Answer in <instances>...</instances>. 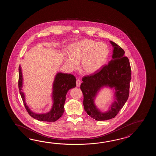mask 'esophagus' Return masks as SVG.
<instances>
[{"instance_id": "34e87169", "label": "esophagus", "mask_w": 156, "mask_h": 156, "mask_svg": "<svg viewBox=\"0 0 156 156\" xmlns=\"http://www.w3.org/2000/svg\"><path fill=\"white\" fill-rule=\"evenodd\" d=\"M81 81L80 80H76V86L78 87H80V85H81Z\"/></svg>"}]
</instances>
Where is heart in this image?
I'll list each match as a JSON object with an SVG mask.
<instances>
[{
  "instance_id": "b5f03b06",
  "label": "heart",
  "mask_w": 156,
  "mask_h": 156,
  "mask_svg": "<svg viewBox=\"0 0 156 156\" xmlns=\"http://www.w3.org/2000/svg\"><path fill=\"white\" fill-rule=\"evenodd\" d=\"M69 55L64 56V62L71 71L76 70L79 63L87 74L98 72L105 65L109 55V49L105 43L85 39L75 42L69 47Z\"/></svg>"
}]
</instances>
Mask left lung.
<instances>
[{"mask_svg":"<svg viewBox=\"0 0 156 156\" xmlns=\"http://www.w3.org/2000/svg\"><path fill=\"white\" fill-rule=\"evenodd\" d=\"M113 47L112 59L108 65L96 73L83 77L80 88L83 95V105L86 113L93 119L101 121L114 118L123 108L129 97L131 68L124 51L117 44L110 41ZM104 87L113 90L116 99L105 112L96 106L94 100Z\"/></svg>","mask_w":156,"mask_h":156,"instance_id":"obj_1","label":"left lung"}]
</instances>
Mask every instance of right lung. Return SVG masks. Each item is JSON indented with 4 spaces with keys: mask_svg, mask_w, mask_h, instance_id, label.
<instances>
[{
    "mask_svg": "<svg viewBox=\"0 0 156 156\" xmlns=\"http://www.w3.org/2000/svg\"><path fill=\"white\" fill-rule=\"evenodd\" d=\"M76 78L70 73H58L54 79L52 86V99L53 104L49 112L43 114L33 112L27 105L25 95L23 92V77L20 65L19 66L18 87L27 111L35 119L43 122H55L62 116L66 95L69 90L76 87Z\"/></svg>",
    "mask_w": 156,
    "mask_h": 156,
    "instance_id": "right-lung-1",
    "label": "right lung"
}]
</instances>
